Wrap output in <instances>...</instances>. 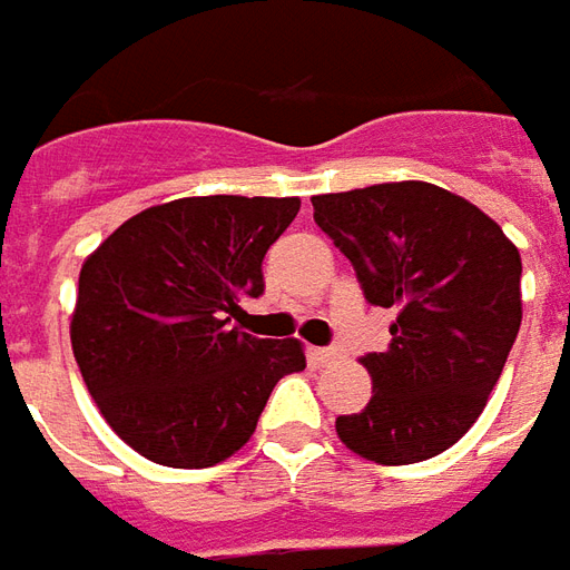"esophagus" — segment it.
Masks as SVG:
<instances>
[{"mask_svg": "<svg viewBox=\"0 0 570 570\" xmlns=\"http://www.w3.org/2000/svg\"><path fill=\"white\" fill-rule=\"evenodd\" d=\"M316 358L322 365H331V362H341L346 358V350L343 346H325V350H316Z\"/></svg>", "mask_w": 570, "mask_h": 570, "instance_id": "34e87169", "label": "esophagus"}]
</instances>
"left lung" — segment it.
<instances>
[{
  "label": "left lung",
  "instance_id": "obj_1",
  "mask_svg": "<svg viewBox=\"0 0 570 570\" xmlns=\"http://www.w3.org/2000/svg\"><path fill=\"white\" fill-rule=\"evenodd\" d=\"M365 301L395 306L390 346L358 362L371 399L337 435L383 466L430 460L479 421L522 325V257L472 202L423 180L313 196Z\"/></svg>",
  "mask_w": 570,
  "mask_h": 570
}]
</instances>
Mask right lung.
<instances>
[{"instance_id": "1", "label": "right lung", "mask_w": 570, "mask_h": 570, "mask_svg": "<svg viewBox=\"0 0 570 570\" xmlns=\"http://www.w3.org/2000/svg\"><path fill=\"white\" fill-rule=\"evenodd\" d=\"M297 196H189L128 217L79 273L70 341L88 393L140 458L202 470L233 458L301 341H264L229 318L264 294V254Z\"/></svg>"}]
</instances>
